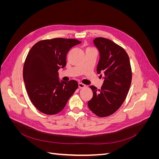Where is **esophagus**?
Returning a JSON list of instances; mask_svg holds the SVG:
<instances>
[{
    "label": "esophagus",
    "mask_w": 159,
    "mask_h": 159,
    "mask_svg": "<svg viewBox=\"0 0 159 159\" xmlns=\"http://www.w3.org/2000/svg\"><path fill=\"white\" fill-rule=\"evenodd\" d=\"M85 84H82V83H79L78 84V87L80 88H84L85 87Z\"/></svg>",
    "instance_id": "34e87169"
}]
</instances>
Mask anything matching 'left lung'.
Wrapping results in <instances>:
<instances>
[{
  "instance_id": "obj_1",
  "label": "left lung",
  "mask_w": 159,
  "mask_h": 159,
  "mask_svg": "<svg viewBox=\"0 0 159 159\" xmlns=\"http://www.w3.org/2000/svg\"><path fill=\"white\" fill-rule=\"evenodd\" d=\"M95 46L99 51L98 74H104L103 85L98 89L89 86L93 98L88 105L97 116L105 117L114 113L125 100L132 80L129 57L121 46L104 38H96Z\"/></svg>"
}]
</instances>
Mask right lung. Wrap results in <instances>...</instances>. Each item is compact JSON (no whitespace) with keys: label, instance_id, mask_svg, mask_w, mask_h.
Instances as JSON below:
<instances>
[{"label":"right lung","instance_id":"obj_1","mask_svg":"<svg viewBox=\"0 0 159 159\" xmlns=\"http://www.w3.org/2000/svg\"><path fill=\"white\" fill-rule=\"evenodd\" d=\"M80 43L62 38L43 40L28 52L23 67V79L28 97L40 112L59 113L78 89L75 80L60 82L57 71L66 66V55L71 48Z\"/></svg>","mask_w":159,"mask_h":159}]
</instances>
